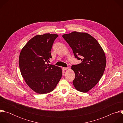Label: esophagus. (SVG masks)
I'll list each match as a JSON object with an SVG mask.
<instances>
[{
	"instance_id": "esophagus-1",
	"label": "esophagus",
	"mask_w": 123,
	"mask_h": 123,
	"mask_svg": "<svg viewBox=\"0 0 123 123\" xmlns=\"http://www.w3.org/2000/svg\"><path fill=\"white\" fill-rule=\"evenodd\" d=\"M69 68L68 67V68H63V69L64 70V71H65V70H67V69H68Z\"/></svg>"
}]
</instances>
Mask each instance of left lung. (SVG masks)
<instances>
[{
	"label": "left lung",
	"mask_w": 123,
	"mask_h": 123,
	"mask_svg": "<svg viewBox=\"0 0 123 123\" xmlns=\"http://www.w3.org/2000/svg\"><path fill=\"white\" fill-rule=\"evenodd\" d=\"M62 37L72 49L75 57L82 61L72 66L75 75L73 85L79 92H88L103 75L106 66L104 51L96 39L87 33L74 31Z\"/></svg>",
	"instance_id": "1"
}]
</instances>
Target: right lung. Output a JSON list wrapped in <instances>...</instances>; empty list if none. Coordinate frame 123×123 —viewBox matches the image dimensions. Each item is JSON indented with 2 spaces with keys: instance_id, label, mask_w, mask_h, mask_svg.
I'll use <instances>...</instances> for the list:
<instances>
[{
  "instance_id": "obj_1",
  "label": "right lung",
  "mask_w": 123,
  "mask_h": 123,
  "mask_svg": "<svg viewBox=\"0 0 123 123\" xmlns=\"http://www.w3.org/2000/svg\"><path fill=\"white\" fill-rule=\"evenodd\" d=\"M56 34L44 33L31 39L19 57L21 74L27 85L37 93H48L55 88L62 75L60 67L49 65L50 50Z\"/></svg>"
}]
</instances>
